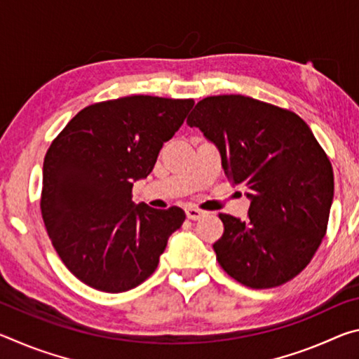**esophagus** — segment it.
<instances>
[{"instance_id": "34e87169", "label": "esophagus", "mask_w": 359, "mask_h": 359, "mask_svg": "<svg viewBox=\"0 0 359 359\" xmlns=\"http://www.w3.org/2000/svg\"><path fill=\"white\" fill-rule=\"evenodd\" d=\"M185 212H187V217L190 218V220H199V218H201L205 214L204 210L198 209V208H193V205H188Z\"/></svg>"}]
</instances>
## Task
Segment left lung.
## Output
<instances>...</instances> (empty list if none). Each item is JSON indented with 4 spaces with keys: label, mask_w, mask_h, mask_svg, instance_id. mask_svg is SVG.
Wrapping results in <instances>:
<instances>
[{
    "label": "left lung",
    "mask_w": 359,
    "mask_h": 359,
    "mask_svg": "<svg viewBox=\"0 0 359 359\" xmlns=\"http://www.w3.org/2000/svg\"><path fill=\"white\" fill-rule=\"evenodd\" d=\"M222 155L224 174L250 199L245 222L220 214L218 264L248 288H274L304 271L323 241L332 166L299 115L242 95L208 96L187 118Z\"/></svg>",
    "instance_id": "left-lung-1"
}]
</instances>
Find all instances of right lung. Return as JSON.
Returning a JSON list of instances; mask_svg holds the SVG:
<instances>
[{
    "label": "right lung",
    "mask_w": 359,
    "mask_h": 359,
    "mask_svg": "<svg viewBox=\"0 0 359 359\" xmlns=\"http://www.w3.org/2000/svg\"><path fill=\"white\" fill-rule=\"evenodd\" d=\"M193 104L149 95L96 102L52 141L42 168V220L65 266L88 287L121 293L147 280L184 223L177 205H135L131 190Z\"/></svg>",
    "instance_id": "obj_1"
}]
</instances>
